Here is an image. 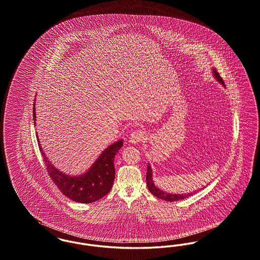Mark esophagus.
Listing matches in <instances>:
<instances>
[{
  "label": "esophagus",
  "mask_w": 260,
  "mask_h": 260,
  "mask_svg": "<svg viewBox=\"0 0 260 260\" xmlns=\"http://www.w3.org/2000/svg\"><path fill=\"white\" fill-rule=\"evenodd\" d=\"M146 137V133L144 130H136L134 132H132V134L130 136V141L133 144H137L142 142Z\"/></svg>",
  "instance_id": "1"
}]
</instances>
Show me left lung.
Instances as JSON below:
<instances>
[{"mask_svg": "<svg viewBox=\"0 0 260 260\" xmlns=\"http://www.w3.org/2000/svg\"><path fill=\"white\" fill-rule=\"evenodd\" d=\"M214 76H215V79H217L221 84L224 85L223 79L219 76L218 72L215 69L214 70ZM146 180H147L148 190L151 192L154 196H156L157 198H160V199L165 200V201L174 202V201H178V200H182V199H184L186 197L191 196V195H193V193H195V192H193V193H188V194H171V193H167V192L160 190L159 188L155 186V184L153 183V181H152V172H151V168H150L149 165L147 167V179Z\"/></svg>", "mask_w": 260, "mask_h": 260, "instance_id": "8db88e82", "label": "left lung"}]
</instances>
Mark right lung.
<instances>
[{
    "label": "right lung",
    "mask_w": 260,
    "mask_h": 260,
    "mask_svg": "<svg viewBox=\"0 0 260 260\" xmlns=\"http://www.w3.org/2000/svg\"><path fill=\"white\" fill-rule=\"evenodd\" d=\"M33 117L36 120L35 108H33ZM122 145L123 141L119 140L105 149L90 169L79 177H71L58 171L47 157H45L40 144L39 147L48 176L53 183L56 184L58 189L75 202L87 204L101 199L111 190L115 175L113 158Z\"/></svg>",
    "instance_id": "add662e5"
}]
</instances>
